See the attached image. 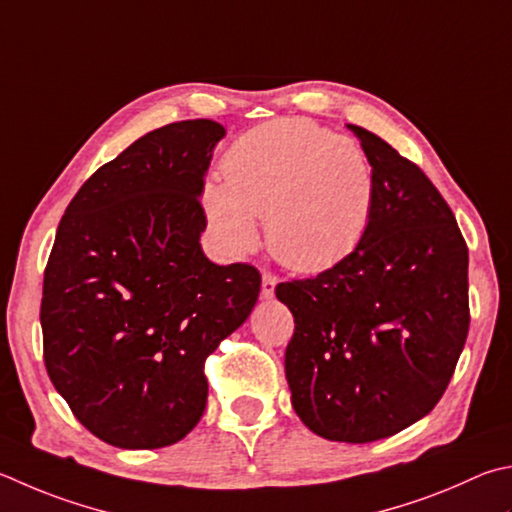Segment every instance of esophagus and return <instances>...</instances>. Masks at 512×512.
<instances>
[{"label":"esophagus","instance_id":"obj_1","mask_svg":"<svg viewBox=\"0 0 512 512\" xmlns=\"http://www.w3.org/2000/svg\"><path fill=\"white\" fill-rule=\"evenodd\" d=\"M275 286H277V275L264 273L262 275V297H273L275 295Z\"/></svg>","mask_w":512,"mask_h":512}]
</instances>
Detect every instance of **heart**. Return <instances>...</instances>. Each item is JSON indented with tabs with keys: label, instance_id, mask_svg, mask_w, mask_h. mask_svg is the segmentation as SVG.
<instances>
[{
	"label": "heart",
	"instance_id": "1",
	"mask_svg": "<svg viewBox=\"0 0 512 512\" xmlns=\"http://www.w3.org/2000/svg\"><path fill=\"white\" fill-rule=\"evenodd\" d=\"M224 185L203 206L228 255L257 246L266 219L271 253L293 271H322L351 253L371 217L374 174L356 143L302 118L250 129L230 147Z\"/></svg>",
	"mask_w": 512,
	"mask_h": 512
}]
</instances>
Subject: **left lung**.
<instances>
[{"mask_svg": "<svg viewBox=\"0 0 512 512\" xmlns=\"http://www.w3.org/2000/svg\"><path fill=\"white\" fill-rule=\"evenodd\" d=\"M349 129L374 174L365 235L275 295L295 320L284 358L293 410L322 439L369 443L430 414L448 389L470 327L468 246L421 167Z\"/></svg>", "mask_w": 512, "mask_h": 512, "instance_id": "left-lung-1", "label": "left lung"}]
</instances>
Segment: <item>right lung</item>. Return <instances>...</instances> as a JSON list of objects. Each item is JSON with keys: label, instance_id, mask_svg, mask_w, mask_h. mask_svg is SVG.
I'll use <instances>...</instances> for the list:
<instances>
[{"label": "right lung", "instance_id": "1", "mask_svg": "<svg viewBox=\"0 0 512 512\" xmlns=\"http://www.w3.org/2000/svg\"><path fill=\"white\" fill-rule=\"evenodd\" d=\"M226 129L181 120L145 134L82 183L42 288L51 383L100 441L154 450L206 410V358L246 322L262 275L203 255L201 192Z\"/></svg>", "mask_w": 512, "mask_h": 512}]
</instances>
